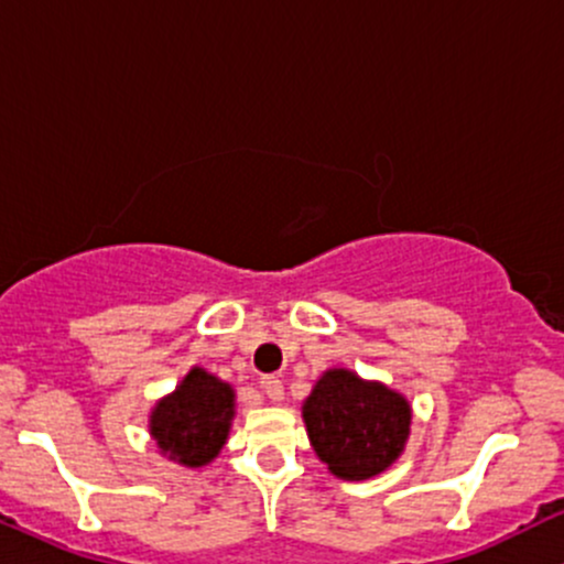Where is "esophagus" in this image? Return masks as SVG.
<instances>
[{
    "mask_svg": "<svg viewBox=\"0 0 564 564\" xmlns=\"http://www.w3.org/2000/svg\"><path fill=\"white\" fill-rule=\"evenodd\" d=\"M260 390H262L264 398L281 400L283 398V381L278 377H262L260 379Z\"/></svg>",
    "mask_w": 564,
    "mask_h": 564,
    "instance_id": "34e87169",
    "label": "esophagus"
}]
</instances>
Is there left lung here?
I'll return each mask as SVG.
<instances>
[{
  "label": "left lung",
  "mask_w": 564,
  "mask_h": 564,
  "mask_svg": "<svg viewBox=\"0 0 564 564\" xmlns=\"http://www.w3.org/2000/svg\"><path fill=\"white\" fill-rule=\"evenodd\" d=\"M313 451L341 480H368L398 462L411 432V405L381 381L332 368L304 400Z\"/></svg>",
  "instance_id": "obj_1"
}]
</instances>
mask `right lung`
Wrapping results in <instances>:
<instances>
[{
    "instance_id": "right-lung-1",
    "label": "right lung",
    "mask_w": 564,
    "mask_h": 564,
    "mask_svg": "<svg viewBox=\"0 0 564 564\" xmlns=\"http://www.w3.org/2000/svg\"><path fill=\"white\" fill-rule=\"evenodd\" d=\"M236 416V392L204 368H191L177 390L151 411V437L170 462L206 467L223 451Z\"/></svg>"
}]
</instances>
